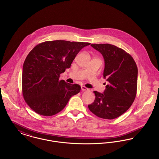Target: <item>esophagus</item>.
<instances>
[{
	"label": "esophagus",
	"mask_w": 159,
	"mask_h": 159,
	"mask_svg": "<svg viewBox=\"0 0 159 159\" xmlns=\"http://www.w3.org/2000/svg\"><path fill=\"white\" fill-rule=\"evenodd\" d=\"M81 89H82V90L83 91H88V89L87 88H86L85 87H84V86H82L81 87Z\"/></svg>",
	"instance_id": "1"
}]
</instances>
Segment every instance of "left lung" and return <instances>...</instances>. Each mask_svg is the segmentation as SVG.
I'll use <instances>...</instances> for the list:
<instances>
[{"label":"left lung","instance_id":"left-lung-1","mask_svg":"<svg viewBox=\"0 0 159 159\" xmlns=\"http://www.w3.org/2000/svg\"><path fill=\"white\" fill-rule=\"evenodd\" d=\"M91 46L102 55L104 77L109 82L104 93L93 91L96 98L88 105L96 116L113 120L123 115L134 102L137 89L138 68L132 57L123 49L110 44Z\"/></svg>","mask_w":159,"mask_h":159}]
</instances>
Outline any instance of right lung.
<instances>
[{"instance_id": "1", "label": "right lung", "mask_w": 159, "mask_h": 159, "mask_svg": "<svg viewBox=\"0 0 159 159\" xmlns=\"http://www.w3.org/2000/svg\"><path fill=\"white\" fill-rule=\"evenodd\" d=\"M89 43L48 41L36 45L27 55L22 69V91L27 105L36 113L52 116L61 111L81 87L60 80L77 54Z\"/></svg>"}]
</instances>
